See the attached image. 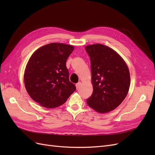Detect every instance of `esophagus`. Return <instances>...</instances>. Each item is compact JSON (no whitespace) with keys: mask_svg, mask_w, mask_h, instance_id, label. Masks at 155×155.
<instances>
[{"mask_svg":"<svg viewBox=\"0 0 155 155\" xmlns=\"http://www.w3.org/2000/svg\"><path fill=\"white\" fill-rule=\"evenodd\" d=\"M81 85V83L80 82H79V83H76V88H77V89H78L79 87H80Z\"/></svg>","mask_w":155,"mask_h":155,"instance_id":"obj_1","label":"esophagus"}]
</instances>
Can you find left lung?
<instances>
[{"label":"left lung","instance_id":"1","mask_svg":"<svg viewBox=\"0 0 155 155\" xmlns=\"http://www.w3.org/2000/svg\"><path fill=\"white\" fill-rule=\"evenodd\" d=\"M85 50L90 57L93 85V92L87 100V104L100 113L114 110L128 93V67L118 53L105 45H88Z\"/></svg>","mask_w":155,"mask_h":155}]
</instances>
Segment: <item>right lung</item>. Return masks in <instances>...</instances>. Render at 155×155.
Segmentation results:
<instances>
[{
  "label": "right lung",
  "mask_w": 155,
  "mask_h": 155,
  "mask_svg": "<svg viewBox=\"0 0 155 155\" xmlns=\"http://www.w3.org/2000/svg\"><path fill=\"white\" fill-rule=\"evenodd\" d=\"M74 46L50 43L37 50L27 63L25 85L35 102L46 108L63 105L76 87L69 80L66 62Z\"/></svg>",
  "instance_id": "obj_1"
}]
</instances>
